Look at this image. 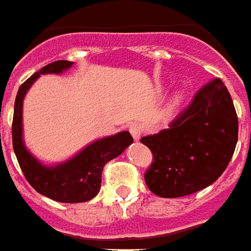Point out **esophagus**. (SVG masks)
Wrapping results in <instances>:
<instances>
[{
  "mask_svg": "<svg viewBox=\"0 0 251 251\" xmlns=\"http://www.w3.org/2000/svg\"><path fill=\"white\" fill-rule=\"evenodd\" d=\"M129 131H130V134L133 136V138H134L136 141H138V140L141 138V136H143V126L138 125V124H131V125L129 126Z\"/></svg>",
  "mask_w": 251,
  "mask_h": 251,
  "instance_id": "1",
  "label": "esophagus"
}]
</instances>
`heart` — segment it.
Here are the masks:
<instances>
[{
  "mask_svg": "<svg viewBox=\"0 0 251 251\" xmlns=\"http://www.w3.org/2000/svg\"><path fill=\"white\" fill-rule=\"evenodd\" d=\"M182 99H183V94H182V92H179V94H178V95L175 96L174 101H175V103H179V101L182 100Z\"/></svg>",
  "mask_w": 251,
  "mask_h": 251,
  "instance_id": "obj_1",
  "label": "heart"
}]
</instances>
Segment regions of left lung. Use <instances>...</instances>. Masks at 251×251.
<instances>
[{
	"label": "left lung",
	"mask_w": 251,
	"mask_h": 251,
	"mask_svg": "<svg viewBox=\"0 0 251 251\" xmlns=\"http://www.w3.org/2000/svg\"><path fill=\"white\" fill-rule=\"evenodd\" d=\"M238 141V117L220 78L206 84L192 104L156 134L141 138L153 155L145 173L152 193L183 197L212 185L223 174Z\"/></svg>",
	"instance_id": "1"
}]
</instances>
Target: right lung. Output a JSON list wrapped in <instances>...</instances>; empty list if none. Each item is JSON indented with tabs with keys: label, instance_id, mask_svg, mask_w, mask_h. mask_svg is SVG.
<instances>
[{
	"label": "right lung",
	"instance_id": "add662e5",
	"mask_svg": "<svg viewBox=\"0 0 251 251\" xmlns=\"http://www.w3.org/2000/svg\"><path fill=\"white\" fill-rule=\"evenodd\" d=\"M75 62L55 61L34 73L17 91L12 124V140L17 162L28 183L35 190L58 202H85L100 190L101 171L104 164L120 156L133 143L129 131L99 138L84 147L71 159L55 164H45L25 147L23 137V101L40 75H61Z\"/></svg>",
	"mask_w": 251,
	"mask_h": 251
}]
</instances>
